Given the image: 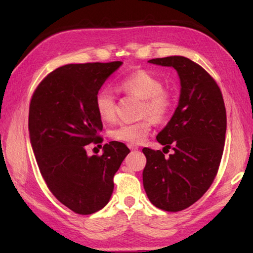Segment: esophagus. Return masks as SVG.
I'll return each instance as SVG.
<instances>
[{
    "instance_id": "esophagus-1",
    "label": "esophagus",
    "mask_w": 253,
    "mask_h": 253,
    "mask_svg": "<svg viewBox=\"0 0 253 253\" xmlns=\"http://www.w3.org/2000/svg\"><path fill=\"white\" fill-rule=\"evenodd\" d=\"M128 147H129L131 151H137V149H138V147L135 146V145H128Z\"/></svg>"
}]
</instances>
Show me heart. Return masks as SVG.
Here are the masks:
<instances>
[{
    "label": "heart",
    "mask_w": 253,
    "mask_h": 253,
    "mask_svg": "<svg viewBox=\"0 0 253 253\" xmlns=\"http://www.w3.org/2000/svg\"><path fill=\"white\" fill-rule=\"evenodd\" d=\"M117 87L119 90L142 99L139 115L142 117L148 116L155 123L166 121L173 109L174 98L172 93L163 89L162 80L148 71L139 70L119 80ZM95 107L101 121L107 123L115 121L116 98L109 88H102L97 92ZM148 118L136 123L122 124L114 128L110 135L115 140L128 145L142 144L151 130L152 122Z\"/></svg>",
    "instance_id": "obj_1"
}]
</instances>
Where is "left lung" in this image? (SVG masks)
Here are the masks:
<instances>
[{"instance_id": "8db88e82", "label": "left lung", "mask_w": 253, "mask_h": 253, "mask_svg": "<svg viewBox=\"0 0 253 253\" xmlns=\"http://www.w3.org/2000/svg\"><path fill=\"white\" fill-rule=\"evenodd\" d=\"M148 62L174 68L181 92L172 118L156 136L174 152L165 157L161 151L143 148V184L156 208L177 212L195 203L215 177L225 142V106L214 79L188 58L173 55Z\"/></svg>"}]
</instances>
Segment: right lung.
<instances>
[{"instance_id":"add662e5","label":"right lung","mask_w":253,"mask_h":253,"mask_svg":"<svg viewBox=\"0 0 253 253\" xmlns=\"http://www.w3.org/2000/svg\"><path fill=\"white\" fill-rule=\"evenodd\" d=\"M122 65L60 67L41 81L30 104V142L42 177L55 198L78 214L95 213L109 202L114 175L129 153L119 142L105 144L101 156L85 151L102 142L95 97Z\"/></svg>"}]
</instances>
